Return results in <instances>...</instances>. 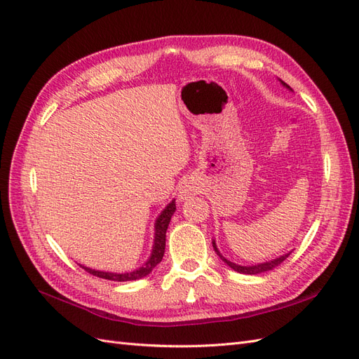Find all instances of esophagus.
<instances>
[{
    "instance_id": "34e87169",
    "label": "esophagus",
    "mask_w": 359,
    "mask_h": 359,
    "mask_svg": "<svg viewBox=\"0 0 359 359\" xmlns=\"http://www.w3.org/2000/svg\"><path fill=\"white\" fill-rule=\"evenodd\" d=\"M196 193V189H194V186L191 182H186V184H182V186L180 187V199L181 201H184V199H187V198H190L191 194H194Z\"/></svg>"
}]
</instances>
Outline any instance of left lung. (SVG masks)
<instances>
[{"label":"left lung","instance_id":"1","mask_svg":"<svg viewBox=\"0 0 359 359\" xmlns=\"http://www.w3.org/2000/svg\"><path fill=\"white\" fill-rule=\"evenodd\" d=\"M280 82L283 83V86H286V88H289V90H290V86H289L287 83H285V82L281 81V79H280ZM212 247H214V250H215V253L220 256V259L223 260L224 264H227V265H229L232 269H235L236 273H241V274H250V276H255V274L265 273V271H269V269H273V268L278 266V265H280L281 262H283V260L290 255V253H286V255L280 256V257H276V259H273V260H268V262H264V264L250 265V266H243V265H236V264L231 262V260H227L224 256H222V253L219 252V248H217V245H215V241H214V240H212Z\"/></svg>","mask_w":359,"mask_h":359}]
</instances>
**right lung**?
I'll use <instances>...</instances> for the list:
<instances>
[{
	"instance_id": "1",
	"label": "right lung",
	"mask_w": 359,
	"mask_h": 359,
	"mask_svg": "<svg viewBox=\"0 0 359 359\" xmlns=\"http://www.w3.org/2000/svg\"><path fill=\"white\" fill-rule=\"evenodd\" d=\"M177 206H175V201H172L165 210L161 211V214L157 217L156 224H154V245H153V252H151L149 259L147 262L139 266L135 271H130V273H106V271H97V269H91L88 266L81 265L86 273H90L95 277H100L104 280H114V281H132V280H139L147 277L151 271H153L163 259V255H165V247H166V231L168 226L170 223V219L173 212H175Z\"/></svg>"
}]
</instances>
